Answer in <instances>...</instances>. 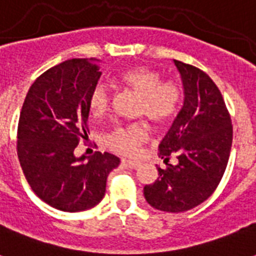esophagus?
<instances>
[{
	"label": "esophagus",
	"mask_w": 256,
	"mask_h": 256,
	"mask_svg": "<svg viewBox=\"0 0 256 256\" xmlns=\"http://www.w3.org/2000/svg\"><path fill=\"white\" fill-rule=\"evenodd\" d=\"M122 164L126 166L128 168H140V162H132V160H122Z\"/></svg>",
	"instance_id": "obj_1"
}]
</instances>
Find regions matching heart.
<instances>
[{"label": "heart", "instance_id": "b5f03b06", "mask_svg": "<svg viewBox=\"0 0 256 256\" xmlns=\"http://www.w3.org/2000/svg\"><path fill=\"white\" fill-rule=\"evenodd\" d=\"M162 74L146 66H134L124 70L118 81L140 96V114L164 124L174 120L182 104V88L172 81H162ZM88 108L94 120H102L112 108V92L104 85H96L88 98ZM148 140L144 124L116 128L106 136V144L124 156H134Z\"/></svg>", "mask_w": 256, "mask_h": 256}]
</instances>
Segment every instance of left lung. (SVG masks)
<instances>
[{"label":"left lung","mask_w":256,"mask_h":256,"mask_svg":"<svg viewBox=\"0 0 256 256\" xmlns=\"http://www.w3.org/2000/svg\"><path fill=\"white\" fill-rule=\"evenodd\" d=\"M180 74L184 100L158 156L168 168L144 187L148 203L156 210L182 212L194 208L218 187L226 170L232 124L223 96L212 80L195 66L174 60ZM176 156L178 164L168 160Z\"/></svg>","instance_id":"8db88e82"}]
</instances>
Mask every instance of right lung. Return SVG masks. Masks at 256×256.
Segmentation results:
<instances>
[{"label":"right lung","instance_id":"add662e5","mask_svg":"<svg viewBox=\"0 0 256 256\" xmlns=\"http://www.w3.org/2000/svg\"><path fill=\"white\" fill-rule=\"evenodd\" d=\"M98 60L73 58L34 81L22 104L17 154L32 190L49 206L68 212L102 200L106 179L120 158L110 152L74 156L88 138V98L100 77Z\"/></svg>","mask_w":256,"mask_h":256}]
</instances>
